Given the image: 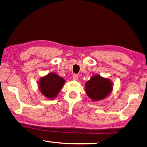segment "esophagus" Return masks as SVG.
Listing matches in <instances>:
<instances>
[{"instance_id":"esophagus-1","label":"esophagus","mask_w":147,"mask_h":147,"mask_svg":"<svg viewBox=\"0 0 147 147\" xmlns=\"http://www.w3.org/2000/svg\"><path fill=\"white\" fill-rule=\"evenodd\" d=\"M73 79L74 80H78V75H77V74H74L73 76Z\"/></svg>"}]
</instances>
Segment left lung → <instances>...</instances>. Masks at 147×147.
<instances>
[{
    "mask_svg": "<svg viewBox=\"0 0 147 147\" xmlns=\"http://www.w3.org/2000/svg\"><path fill=\"white\" fill-rule=\"evenodd\" d=\"M113 87L112 82L109 78L94 75L86 82L85 90L90 99L93 101H99L111 94Z\"/></svg>",
    "mask_w": 147,
    "mask_h": 147,
    "instance_id": "1",
    "label": "left lung"
}]
</instances>
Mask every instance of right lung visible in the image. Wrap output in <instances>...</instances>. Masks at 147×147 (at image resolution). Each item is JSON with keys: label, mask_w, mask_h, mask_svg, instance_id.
Returning a JSON list of instances; mask_svg holds the SVG:
<instances>
[{"label": "right lung", "mask_w": 147, "mask_h": 147, "mask_svg": "<svg viewBox=\"0 0 147 147\" xmlns=\"http://www.w3.org/2000/svg\"><path fill=\"white\" fill-rule=\"evenodd\" d=\"M64 83L65 80L62 77L55 73H51L40 80L39 89L45 96L53 100L57 96Z\"/></svg>", "instance_id": "right-lung-1"}]
</instances>
